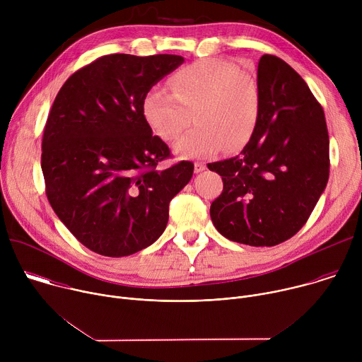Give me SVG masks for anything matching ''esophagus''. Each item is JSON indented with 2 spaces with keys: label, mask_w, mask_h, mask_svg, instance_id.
Segmentation results:
<instances>
[{
  "label": "esophagus",
  "mask_w": 362,
  "mask_h": 362,
  "mask_svg": "<svg viewBox=\"0 0 362 362\" xmlns=\"http://www.w3.org/2000/svg\"><path fill=\"white\" fill-rule=\"evenodd\" d=\"M206 169V165L203 162H194V173H200Z\"/></svg>",
  "instance_id": "esophagus-1"
}]
</instances>
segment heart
<instances>
[{
    "instance_id": "heart-1",
    "label": "heart",
    "mask_w": 362,
    "mask_h": 362,
    "mask_svg": "<svg viewBox=\"0 0 362 362\" xmlns=\"http://www.w3.org/2000/svg\"><path fill=\"white\" fill-rule=\"evenodd\" d=\"M170 88L154 86L143 101L146 120L163 140L175 141L190 124L196 126L176 144L182 158H202L245 144L255 132L261 110L259 90L236 64L202 59L170 77Z\"/></svg>"
}]
</instances>
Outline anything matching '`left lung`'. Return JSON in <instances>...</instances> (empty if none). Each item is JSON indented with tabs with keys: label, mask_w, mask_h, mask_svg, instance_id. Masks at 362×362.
I'll use <instances>...</instances> for the list:
<instances>
[{
	"label": "left lung",
	"mask_w": 362,
	"mask_h": 362,
	"mask_svg": "<svg viewBox=\"0 0 362 362\" xmlns=\"http://www.w3.org/2000/svg\"><path fill=\"white\" fill-rule=\"evenodd\" d=\"M261 110L255 132L235 158L209 163L223 190L211 204L215 228L229 240L275 246L311 216L329 177L324 109L282 59L257 63Z\"/></svg>",
	"instance_id": "8db88e82"
}]
</instances>
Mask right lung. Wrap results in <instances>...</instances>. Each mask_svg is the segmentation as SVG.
Returning a JSON list of instances; mask_svg holds the SVG:
<instances>
[{"label": "right lung", "instance_id": "1", "mask_svg": "<svg viewBox=\"0 0 362 362\" xmlns=\"http://www.w3.org/2000/svg\"><path fill=\"white\" fill-rule=\"evenodd\" d=\"M185 62L180 56L109 54L81 67L49 110L41 151L45 194L60 221L90 250L129 256L166 229L170 200L193 163L172 158L151 133L143 101Z\"/></svg>", "mask_w": 362, "mask_h": 362}]
</instances>
